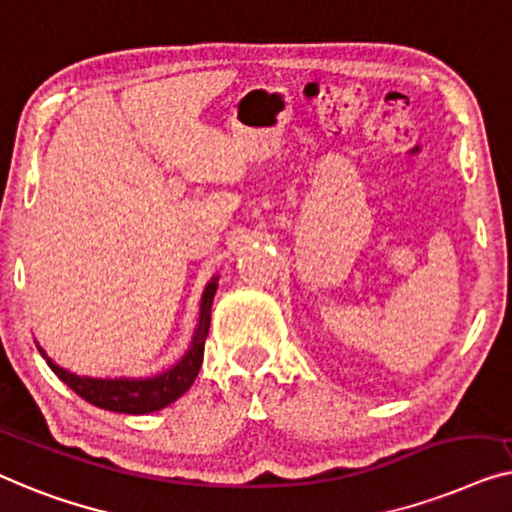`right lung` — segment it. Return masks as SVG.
I'll return each mask as SVG.
<instances>
[{"instance_id": "right-lung-1", "label": "right lung", "mask_w": 512, "mask_h": 512, "mask_svg": "<svg viewBox=\"0 0 512 512\" xmlns=\"http://www.w3.org/2000/svg\"><path fill=\"white\" fill-rule=\"evenodd\" d=\"M213 278L211 283L206 285L204 297H201V313H199V327L197 334L192 338V348L187 350V355L178 362L174 369L160 373L155 378H143V380H129V378H115V380H97V378H83L76 376V373H69L60 369V366L46 362L57 378L62 380L64 385L71 387L78 397L85 399L92 406L104 408V410H115V413H129V415H143L153 413V410H160L169 406L171 401L190 390V385L197 378L201 359H204V343L208 336V327H211V306L213 297L218 285H215Z\"/></svg>"}]
</instances>
